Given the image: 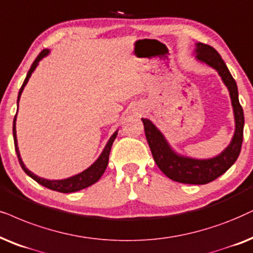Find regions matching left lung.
<instances>
[{"instance_id": "obj_1", "label": "left lung", "mask_w": 253, "mask_h": 253, "mask_svg": "<svg viewBox=\"0 0 253 253\" xmlns=\"http://www.w3.org/2000/svg\"><path fill=\"white\" fill-rule=\"evenodd\" d=\"M196 58L215 68L221 75L223 83L230 93L231 103L234 107L236 130L230 145L221 155L211 159L199 160L178 156L172 151L162 132L153 126L152 122L142 119L145 130L146 140L152 152L153 159L162 172L169 179L176 182L189 185H205L214 181L219 175L225 173L237 160L241 153L243 143V129H244V113L238 100V89L235 79L229 72L227 65L217 51L211 45L198 42L196 44Z\"/></svg>"}]
</instances>
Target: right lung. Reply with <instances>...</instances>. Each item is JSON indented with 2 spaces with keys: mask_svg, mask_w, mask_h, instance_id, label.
Wrapping results in <instances>:
<instances>
[{
  "mask_svg": "<svg viewBox=\"0 0 253 253\" xmlns=\"http://www.w3.org/2000/svg\"><path fill=\"white\" fill-rule=\"evenodd\" d=\"M48 54V50H42L41 53L38 54V57L36 58V60L32 62L30 70H29L28 74H26V78L24 80V83H23L21 89H19V93H18V101H19V97H21V94L23 89H24L25 84H28L29 79H30L32 72L35 71V68L37 67L39 60H42V58L45 57V55ZM12 133H14V143H15V150H16V153H17V158H18V162L21 164L22 169L24 172L28 174L29 176H31L32 179L35 180V181H37L39 185L46 187L48 189H52V191H55V192H60V193H72V192H78L80 191V189H84V188H87V187H89L93 185L97 181L98 179L102 176V174L104 173V170H106L107 166H108V162H109V153H110V150H111V145H113L115 138L117 137V131H115V133L113 136L110 137L109 142L104 147L103 152L101 153V156L98 157V159L95 162L93 165H91L89 169H87L86 170H84L83 173H80V174H77L74 176H71V178L68 179H64V180H46V179H42V178H39V176L35 175L34 173L30 172L28 169H26L24 164H23L22 159H21V155H19V151H18V146H17V138H16V116L14 119V126H12Z\"/></svg>",
  "mask_w": 253,
  "mask_h": 253,
  "instance_id": "add662e5",
  "label": "right lung"
}]
</instances>
